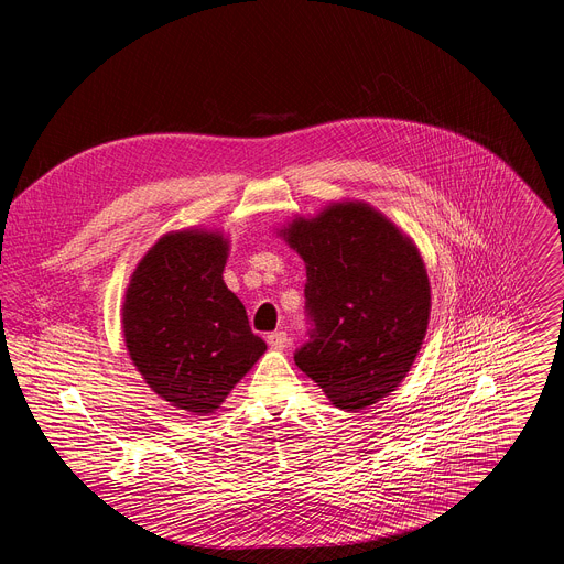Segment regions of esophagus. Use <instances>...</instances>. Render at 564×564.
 <instances>
[{
    "label": "esophagus",
    "mask_w": 564,
    "mask_h": 564,
    "mask_svg": "<svg viewBox=\"0 0 564 564\" xmlns=\"http://www.w3.org/2000/svg\"><path fill=\"white\" fill-rule=\"evenodd\" d=\"M268 344H270L272 348H276V350H283V348H288L290 337H288V333L276 330V333H270V335H268Z\"/></svg>",
    "instance_id": "esophagus-1"
}]
</instances>
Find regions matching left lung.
I'll return each mask as SVG.
<instances>
[{
    "label": "left lung",
    "mask_w": 564,
    "mask_h": 564,
    "mask_svg": "<svg viewBox=\"0 0 564 564\" xmlns=\"http://www.w3.org/2000/svg\"><path fill=\"white\" fill-rule=\"evenodd\" d=\"M283 236L305 263L307 341L296 366L341 411L392 392L426 335L431 285L413 240L364 203L292 220Z\"/></svg>",
    "instance_id": "1"
}]
</instances>
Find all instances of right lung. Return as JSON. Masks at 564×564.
Masks as SVG:
<instances>
[{
    "instance_id": "add662e5",
    "label": "right lung",
    "mask_w": 564,
    "mask_h": 564,
    "mask_svg": "<svg viewBox=\"0 0 564 564\" xmlns=\"http://www.w3.org/2000/svg\"><path fill=\"white\" fill-rule=\"evenodd\" d=\"M227 240L167 234L138 263L122 305L131 361L172 406L207 415L265 352L248 312L223 281Z\"/></svg>"
}]
</instances>
